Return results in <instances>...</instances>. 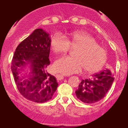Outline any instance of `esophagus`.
I'll return each mask as SVG.
<instances>
[{
	"label": "esophagus",
	"mask_w": 128,
	"mask_h": 128,
	"mask_svg": "<svg viewBox=\"0 0 128 128\" xmlns=\"http://www.w3.org/2000/svg\"><path fill=\"white\" fill-rule=\"evenodd\" d=\"M56 78H57V80H61L62 79H64V76L61 75V74H56Z\"/></svg>",
	"instance_id": "esophagus-1"
}]
</instances>
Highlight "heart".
Masks as SVG:
<instances>
[{
    "label": "heart",
    "mask_w": 128,
    "mask_h": 128,
    "mask_svg": "<svg viewBox=\"0 0 128 128\" xmlns=\"http://www.w3.org/2000/svg\"><path fill=\"white\" fill-rule=\"evenodd\" d=\"M56 54H66L72 48H78L75 58L63 56L56 60L54 68L65 75L80 72L85 68L87 72L94 73L100 71L106 61V52L98 44L96 40L88 33L74 31L70 34V40L60 33L53 36L50 42Z\"/></svg>",
    "instance_id": "b5f03b06"
}]
</instances>
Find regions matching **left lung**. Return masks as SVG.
<instances>
[{"label": "left lung", "mask_w": 128, "mask_h": 128, "mask_svg": "<svg viewBox=\"0 0 128 128\" xmlns=\"http://www.w3.org/2000/svg\"><path fill=\"white\" fill-rule=\"evenodd\" d=\"M114 80L110 68L95 73L90 78L82 80L75 91L77 98L85 103H94L105 96Z\"/></svg>", "instance_id": "obj_1"}]
</instances>
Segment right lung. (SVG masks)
<instances>
[{"label": "right lung", "instance_id": "1", "mask_svg": "<svg viewBox=\"0 0 128 128\" xmlns=\"http://www.w3.org/2000/svg\"><path fill=\"white\" fill-rule=\"evenodd\" d=\"M50 34L37 28L18 44L12 59L11 71L17 88L25 98L36 103L51 100L58 87L57 79L46 70L50 64Z\"/></svg>", "mask_w": 128, "mask_h": 128}]
</instances>
